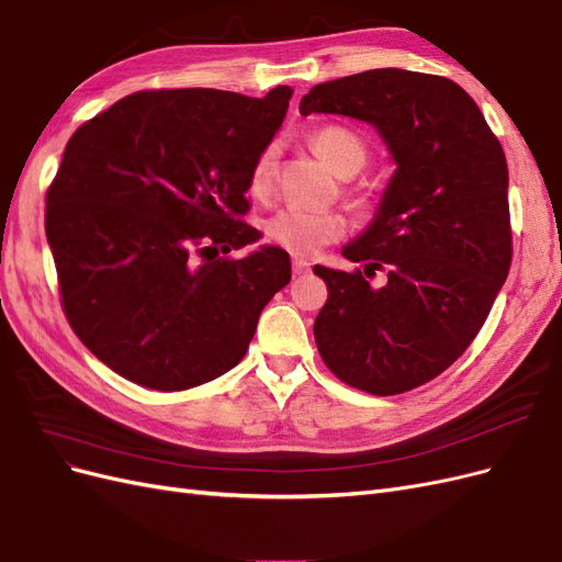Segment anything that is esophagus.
Listing matches in <instances>:
<instances>
[{
    "mask_svg": "<svg viewBox=\"0 0 562 562\" xmlns=\"http://www.w3.org/2000/svg\"><path fill=\"white\" fill-rule=\"evenodd\" d=\"M312 269V265L307 262V260H302V258H293V274H307V271Z\"/></svg>",
    "mask_w": 562,
    "mask_h": 562,
    "instance_id": "34e87169",
    "label": "esophagus"
}]
</instances>
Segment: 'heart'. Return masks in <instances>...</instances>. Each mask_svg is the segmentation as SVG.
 Here are the masks:
<instances>
[{
  "label": "heart",
  "mask_w": 562,
  "mask_h": 562,
  "mask_svg": "<svg viewBox=\"0 0 562 562\" xmlns=\"http://www.w3.org/2000/svg\"><path fill=\"white\" fill-rule=\"evenodd\" d=\"M312 147L337 176L349 178L368 164V145L345 126H321L312 133ZM277 176V145H267L255 157L248 176V192L255 199H265ZM349 203L366 213L372 201L361 190H349ZM345 234V217L337 211L312 209H281L265 223V236L269 244L283 248L295 258H310L321 248L337 241Z\"/></svg>",
  "instance_id": "b5f03b06"
}]
</instances>
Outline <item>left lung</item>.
Returning <instances> with one entry per match:
<instances>
[{"label": "left lung", "mask_w": 562, "mask_h": 562, "mask_svg": "<svg viewBox=\"0 0 562 562\" xmlns=\"http://www.w3.org/2000/svg\"><path fill=\"white\" fill-rule=\"evenodd\" d=\"M300 112L363 119L398 164L375 223L342 250L366 269L314 267L328 285L314 321L321 359L372 396L427 384L473 342L512 267L497 135L454 81L396 67L318 83ZM375 270L382 289L367 283Z\"/></svg>", "instance_id": "1"}]
</instances>
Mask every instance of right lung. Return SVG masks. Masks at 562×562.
Listing matches in <instances>:
<instances>
[{"instance_id":"obj_1","label":"right lung","mask_w":562,"mask_h":562,"mask_svg":"<svg viewBox=\"0 0 562 562\" xmlns=\"http://www.w3.org/2000/svg\"><path fill=\"white\" fill-rule=\"evenodd\" d=\"M288 87L131 93L67 140L46 190L63 312L95 359L157 391L239 363L265 304L291 281L244 223L255 157L283 124Z\"/></svg>"}]
</instances>
